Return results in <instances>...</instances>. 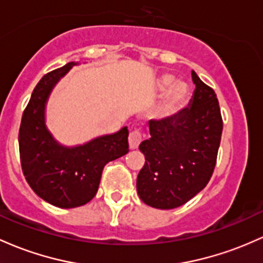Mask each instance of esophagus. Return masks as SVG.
I'll return each mask as SVG.
<instances>
[{
	"label": "esophagus",
	"instance_id": "34e87169",
	"mask_svg": "<svg viewBox=\"0 0 263 263\" xmlns=\"http://www.w3.org/2000/svg\"><path fill=\"white\" fill-rule=\"evenodd\" d=\"M141 141H142V135H141V132L140 131H132L128 136L129 148L131 149L137 148L138 145L141 143Z\"/></svg>",
	"mask_w": 263,
	"mask_h": 263
}]
</instances>
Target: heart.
<instances>
[{
    "mask_svg": "<svg viewBox=\"0 0 263 263\" xmlns=\"http://www.w3.org/2000/svg\"><path fill=\"white\" fill-rule=\"evenodd\" d=\"M156 88L160 93H164L158 108V116L161 118H168L177 114L190 96L189 85L182 81H176V77L171 73L158 77Z\"/></svg>",
    "mask_w": 263,
    "mask_h": 263,
    "instance_id": "1",
    "label": "heart"
}]
</instances>
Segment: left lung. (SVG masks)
<instances>
[{
	"label": "left lung",
	"instance_id": "obj_1",
	"mask_svg": "<svg viewBox=\"0 0 263 263\" xmlns=\"http://www.w3.org/2000/svg\"><path fill=\"white\" fill-rule=\"evenodd\" d=\"M196 88L172 117L148 122L149 137L138 148L146 162L137 176V193L148 206L172 210L206 187L215 170L222 117L215 91L192 71Z\"/></svg>",
	"mask_w": 263,
	"mask_h": 263
}]
</instances>
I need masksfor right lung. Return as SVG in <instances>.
<instances>
[{
    "label": "right lung",
    "mask_w": 263,
    "mask_h": 263,
    "mask_svg": "<svg viewBox=\"0 0 263 263\" xmlns=\"http://www.w3.org/2000/svg\"><path fill=\"white\" fill-rule=\"evenodd\" d=\"M80 62H68L45 74L31 95L20 127L18 145L26 181L43 201L60 209L83 206L96 196L106 163L128 152V129L66 146L46 123V107L54 86Z\"/></svg>",
    "instance_id": "obj_1"
}]
</instances>
